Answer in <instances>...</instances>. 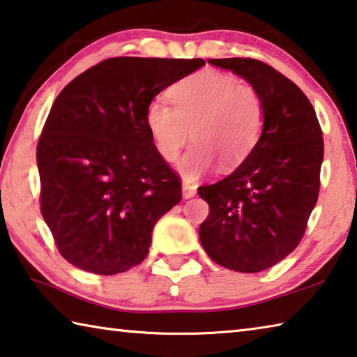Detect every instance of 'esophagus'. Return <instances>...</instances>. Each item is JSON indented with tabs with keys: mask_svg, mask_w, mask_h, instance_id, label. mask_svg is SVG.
Masks as SVG:
<instances>
[{
	"mask_svg": "<svg viewBox=\"0 0 357 357\" xmlns=\"http://www.w3.org/2000/svg\"><path fill=\"white\" fill-rule=\"evenodd\" d=\"M195 195H197V189H195V185L184 183V184H183V198H185V200H189V198L195 197Z\"/></svg>",
	"mask_w": 357,
	"mask_h": 357,
	"instance_id": "esophagus-1",
	"label": "esophagus"
}]
</instances>
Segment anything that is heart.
I'll return each instance as SVG.
<instances>
[{
    "instance_id": "1",
    "label": "heart",
    "mask_w": 357,
    "mask_h": 357,
    "mask_svg": "<svg viewBox=\"0 0 357 357\" xmlns=\"http://www.w3.org/2000/svg\"><path fill=\"white\" fill-rule=\"evenodd\" d=\"M172 107L153 99L144 123L157 153L172 162L192 135L195 143L178 162L185 183L219 165L233 168L249 157L264 126V102L255 88L215 70H202L172 89Z\"/></svg>"
}]
</instances>
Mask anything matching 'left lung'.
I'll return each instance as SVG.
<instances>
[{
  "mask_svg": "<svg viewBox=\"0 0 357 357\" xmlns=\"http://www.w3.org/2000/svg\"><path fill=\"white\" fill-rule=\"evenodd\" d=\"M257 89L264 126L257 146L225 179L198 189L209 204L200 241L214 263L259 273L302 239L319 192L324 144L307 96L280 72L252 58L209 59Z\"/></svg>",
  "mask_w": 357,
  "mask_h": 357,
  "instance_id": "left-lung-1",
  "label": "left lung"
}]
</instances>
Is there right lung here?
Returning <instances> with one entry per match:
<instances>
[{"label":"right lung","mask_w":357,"mask_h":357,"mask_svg":"<svg viewBox=\"0 0 357 357\" xmlns=\"http://www.w3.org/2000/svg\"><path fill=\"white\" fill-rule=\"evenodd\" d=\"M204 59L119 56L58 94L38 143L42 217L70 264L126 273L146 258L157 220L181 184L157 153L144 113Z\"/></svg>","instance_id":"obj_1"}]
</instances>
